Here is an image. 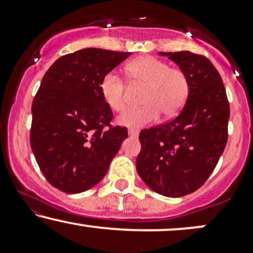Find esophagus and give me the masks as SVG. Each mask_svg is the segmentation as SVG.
I'll return each mask as SVG.
<instances>
[{
  "mask_svg": "<svg viewBox=\"0 0 253 253\" xmlns=\"http://www.w3.org/2000/svg\"><path fill=\"white\" fill-rule=\"evenodd\" d=\"M139 134V132L136 129H128V135L132 136V138H136Z\"/></svg>",
  "mask_w": 253,
  "mask_h": 253,
  "instance_id": "34e87169",
  "label": "esophagus"
}]
</instances>
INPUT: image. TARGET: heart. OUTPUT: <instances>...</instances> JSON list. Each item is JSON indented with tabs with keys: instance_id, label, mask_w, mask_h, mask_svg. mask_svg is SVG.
I'll return each mask as SVG.
<instances>
[{
	"instance_id": "b5f03b06",
	"label": "heart",
	"mask_w": 253,
	"mask_h": 253,
	"mask_svg": "<svg viewBox=\"0 0 253 253\" xmlns=\"http://www.w3.org/2000/svg\"><path fill=\"white\" fill-rule=\"evenodd\" d=\"M133 88H144L140 108H133L119 115L117 123L128 128H140L165 118L175 117L189 95V80L185 72L155 57L136 58L125 68ZM100 92L104 103L115 112L126 107L127 88L115 72H108L100 82Z\"/></svg>"
}]
</instances>
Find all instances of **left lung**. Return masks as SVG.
Here are the masks:
<instances>
[{
  "label": "left lung",
  "instance_id": "obj_1",
  "mask_svg": "<svg viewBox=\"0 0 253 253\" xmlns=\"http://www.w3.org/2000/svg\"><path fill=\"white\" fill-rule=\"evenodd\" d=\"M189 80V95L179 114L161 126L143 129L136 171L145 184L168 197L202 187L227 144L229 104L221 76L210 59L189 51L158 52Z\"/></svg>",
  "mask_w": 253,
  "mask_h": 253
}]
</instances>
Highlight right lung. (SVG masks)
Segmentation results:
<instances>
[{"mask_svg":"<svg viewBox=\"0 0 253 253\" xmlns=\"http://www.w3.org/2000/svg\"><path fill=\"white\" fill-rule=\"evenodd\" d=\"M129 54L83 48L60 57L43 75L32 104L31 147L57 189L78 194L95 187L128 138L126 127L106 128L113 113L100 82Z\"/></svg>","mask_w":253,"mask_h":253,"instance_id":"obj_1","label":"right lung"}]
</instances>
